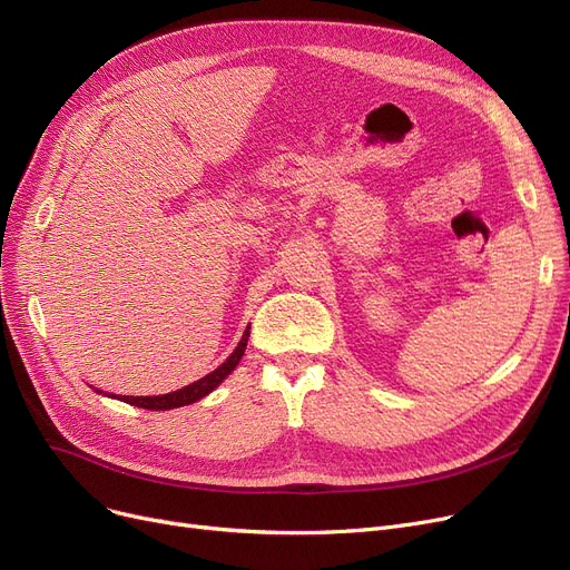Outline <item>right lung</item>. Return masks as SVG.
Listing matches in <instances>:
<instances>
[{"label":"right lung","instance_id":"right-lung-1","mask_svg":"<svg viewBox=\"0 0 570 570\" xmlns=\"http://www.w3.org/2000/svg\"><path fill=\"white\" fill-rule=\"evenodd\" d=\"M247 340H249V325L247 331L243 335V340H239V344L235 346V351L226 357V361L215 370L205 374L203 379L179 387V391L175 393H168V395H157V397H129V395H115L117 400H122L131 406H140V409H149V411H166V409H177V406H185V404H194L198 402L200 397H205L207 393H213L215 387L235 370V365L239 363V357L245 355V348H247Z\"/></svg>","mask_w":570,"mask_h":570}]
</instances>
